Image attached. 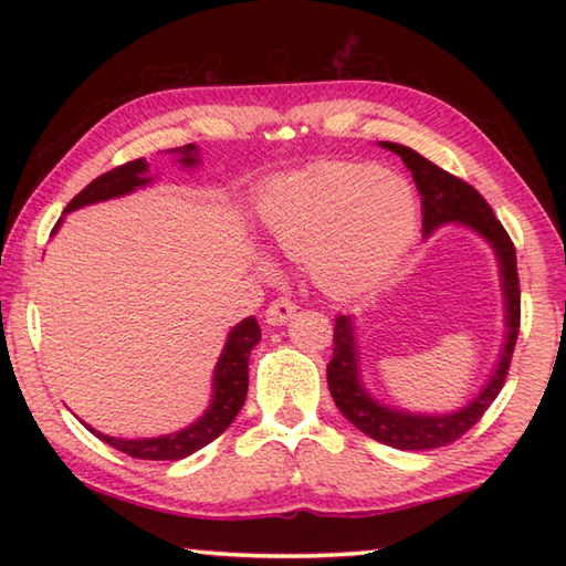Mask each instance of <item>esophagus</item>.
<instances>
[{"mask_svg": "<svg viewBox=\"0 0 566 566\" xmlns=\"http://www.w3.org/2000/svg\"><path fill=\"white\" fill-rule=\"evenodd\" d=\"M294 312H296V306L290 296H280V300H274L270 306H266L264 319H266V324H272V327H280V324L292 319Z\"/></svg>", "mask_w": 566, "mask_h": 566, "instance_id": "esophagus-1", "label": "esophagus"}]
</instances>
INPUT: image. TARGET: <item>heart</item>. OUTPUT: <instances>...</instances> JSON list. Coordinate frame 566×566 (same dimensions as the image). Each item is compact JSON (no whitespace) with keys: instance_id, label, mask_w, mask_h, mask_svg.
Instances as JSON below:
<instances>
[{"instance_id":"b5f03b06","label":"heart","mask_w":566,"mask_h":566,"mask_svg":"<svg viewBox=\"0 0 566 566\" xmlns=\"http://www.w3.org/2000/svg\"><path fill=\"white\" fill-rule=\"evenodd\" d=\"M260 217L280 252L310 256L322 290L347 296L397 270L417 234L419 207L399 175L337 161L274 181Z\"/></svg>"}]
</instances>
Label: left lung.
I'll list each match as a JSON object with an SVG mask.
<instances>
[{
    "instance_id": "8db88e82",
    "label": "left lung",
    "mask_w": 566,
    "mask_h": 566,
    "mask_svg": "<svg viewBox=\"0 0 566 566\" xmlns=\"http://www.w3.org/2000/svg\"><path fill=\"white\" fill-rule=\"evenodd\" d=\"M379 147L399 155L411 171V179H415L421 197V229H424V237L449 222L474 229L479 237H484L492 244L502 276L506 337L500 352V361H496L492 377L482 387V391L469 405L449 411V415H411V411L387 407L371 397L364 389L359 377L354 322L352 317H344V314L334 319V354L327 364V385L334 405L367 437L387 447L419 452V449H437L457 442L459 437L467 434L482 419L484 411L490 409L496 395L502 391L506 371H510L516 334H520V274H516V252L510 234H506L500 219L494 217L486 199L472 185L449 175L442 167H437L434 161L417 155L415 149L405 145L379 142Z\"/></svg>"
}]
</instances>
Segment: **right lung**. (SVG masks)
Wrapping results in <instances>:
<instances>
[{
  "mask_svg": "<svg viewBox=\"0 0 566 566\" xmlns=\"http://www.w3.org/2000/svg\"><path fill=\"white\" fill-rule=\"evenodd\" d=\"M169 151L179 155L181 167L199 165V149L195 145H185ZM147 169L149 165L145 159H134L122 167H114L112 171H107V175L90 181V185L84 187L70 205H66L64 214H70L74 209L87 207L94 202H104V199L124 197L134 189L149 185L151 177H147ZM60 224L62 219L56 222V227ZM56 227L52 229V234L56 232ZM260 339H262V332L254 317L242 319L232 332H229L224 349L219 354V361L214 367L212 401H209L207 411L195 421V424L179 429L175 434H161V437H149V439H119V437L102 434L97 429L90 427L92 434L134 459L175 462V459H185L189 454H195L197 449L214 442V439L222 434L229 424H232L234 417L239 415V409H242L247 399V389H249V367H247L249 354H252L254 344Z\"/></svg>",
  "mask_w": 566,
  "mask_h": 566,
  "instance_id": "add662e5",
  "label": "right lung"
}]
</instances>
